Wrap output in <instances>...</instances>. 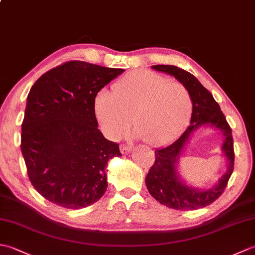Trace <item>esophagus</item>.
I'll return each instance as SVG.
<instances>
[{
  "label": "esophagus",
  "mask_w": 255,
  "mask_h": 255,
  "mask_svg": "<svg viewBox=\"0 0 255 255\" xmlns=\"http://www.w3.org/2000/svg\"><path fill=\"white\" fill-rule=\"evenodd\" d=\"M119 149H121V152L123 154H127V153H130L131 152L132 147H131V145H128V144H121V147H119Z\"/></svg>",
  "instance_id": "1"
}]
</instances>
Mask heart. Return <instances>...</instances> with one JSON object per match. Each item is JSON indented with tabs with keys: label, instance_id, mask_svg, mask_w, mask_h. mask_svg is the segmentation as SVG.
I'll use <instances>...</instances> for the list:
<instances>
[{
	"label": "heart",
	"instance_id": "obj_1",
	"mask_svg": "<svg viewBox=\"0 0 255 255\" xmlns=\"http://www.w3.org/2000/svg\"><path fill=\"white\" fill-rule=\"evenodd\" d=\"M191 93L182 83L153 72L138 71L95 95L94 111L107 137L122 138L131 125L144 141L163 144L185 127L192 113Z\"/></svg>",
	"mask_w": 255,
	"mask_h": 255
}]
</instances>
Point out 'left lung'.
Instances as JSON below:
<instances>
[{"label": "left lung", "instance_id": "obj_1", "mask_svg": "<svg viewBox=\"0 0 255 255\" xmlns=\"http://www.w3.org/2000/svg\"><path fill=\"white\" fill-rule=\"evenodd\" d=\"M152 69L173 75L185 86L192 96L193 112L191 125L186 128V130L174 142L154 151L155 161L145 176V185L151 196L169 208L194 210L206 207L214 203L224 193L234 172L235 150L231 128L227 123L218 103L192 73L178 67L167 66V64H156L152 66ZM203 124H210L223 131L225 140L222 149L229 160V170L216 187L206 191H199L187 187L180 180L177 174L176 164L190 134Z\"/></svg>", "mask_w": 255, "mask_h": 255}]
</instances>
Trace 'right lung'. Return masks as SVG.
<instances>
[{
  "mask_svg": "<svg viewBox=\"0 0 255 255\" xmlns=\"http://www.w3.org/2000/svg\"><path fill=\"white\" fill-rule=\"evenodd\" d=\"M123 72L73 60L47 71L31 86L20 149L32 186L49 202L80 209L106 192L107 162L122 153L97 128L94 99Z\"/></svg>",
  "mask_w": 255,
  "mask_h": 255,
  "instance_id": "1",
  "label": "right lung"
}]
</instances>
